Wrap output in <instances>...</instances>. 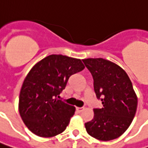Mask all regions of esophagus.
<instances>
[{
  "label": "esophagus",
  "mask_w": 148,
  "mask_h": 148,
  "mask_svg": "<svg viewBox=\"0 0 148 148\" xmlns=\"http://www.w3.org/2000/svg\"><path fill=\"white\" fill-rule=\"evenodd\" d=\"M84 110V107H76V110H77L78 112H79V113H80V112H82Z\"/></svg>",
  "instance_id": "esophagus-1"
}]
</instances>
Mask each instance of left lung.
<instances>
[{
    "label": "left lung",
    "instance_id": "left-lung-1",
    "mask_svg": "<svg viewBox=\"0 0 148 148\" xmlns=\"http://www.w3.org/2000/svg\"><path fill=\"white\" fill-rule=\"evenodd\" d=\"M92 74L93 87L102 107L95 108L93 119L85 123L88 134L101 141L119 138L134 118L138 98L124 69L102 58L83 60Z\"/></svg>",
    "mask_w": 148,
    "mask_h": 148
}]
</instances>
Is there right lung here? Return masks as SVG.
Returning a JSON list of instances; mask_svg holds the SVG:
<instances>
[{
    "label": "right lung",
    "instance_id": "add662e5",
    "mask_svg": "<svg viewBox=\"0 0 148 148\" xmlns=\"http://www.w3.org/2000/svg\"><path fill=\"white\" fill-rule=\"evenodd\" d=\"M84 69L81 60L51 55L35 64L23 81L18 110L32 133L50 138L62 133L75 107L58 99L69 77Z\"/></svg>",
    "mask_w": 148,
    "mask_h": 148
}]
</instances>
